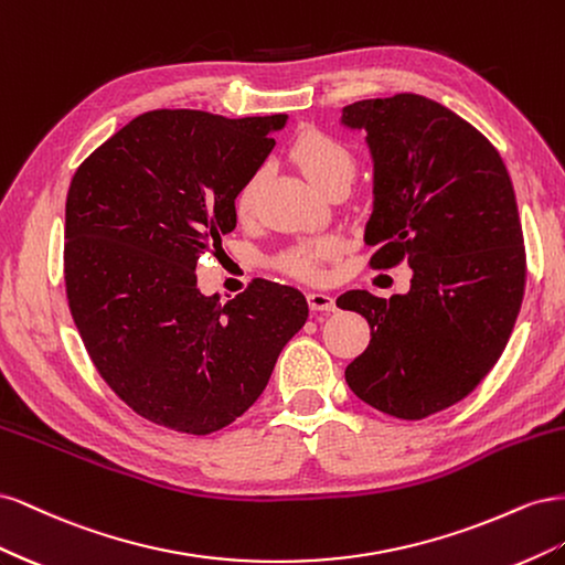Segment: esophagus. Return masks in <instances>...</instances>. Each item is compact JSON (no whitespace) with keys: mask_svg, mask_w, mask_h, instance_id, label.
I'll use <instances>...</instances> for the list:
<instances>
[{"mask_svg":"<svg viewBox=\"0 0 565 565\" xmlns=\"http://www.w3.org/2000/svg\"><path fill=\"white\" fill-rule=\"evenodd\" d=\"M306 299H309L311 311H334L337 309L334 297L328 292H309V297Z\"/></svg>","mask_w":565,"mask_h":565,"instance_id":"1","label":"esophagus"}]
</instances>
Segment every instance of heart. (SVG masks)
I'll return each mask as SVG.
<instances>
[{
    "mask_svg": "<svg viewBox=\"0 0 565 565\" xmlns=\"http://www.w3.org/2000/svg\"><path fill=\"white\" fill-rule=\"evenodd\" d=\"M292 156L295 164L299 167V172L303 179L309 181L316 191H324L330 183L339 179H349L353 177V158L351 152L334 141L332 136L320 134V131H303L299 139L292 146ZM259 191H262V174L249 177L241 191L235 195V214L241 221H252L256 214V202H259ZM334 252V245L328 241H318V243H303L292 249H287L280 259V266L292 273L297 278L313 280L320 276L322 262Z\"/></svg>",
    "mask_w": 565,
    "mask_h": 565,
    "instance_id": "heart-1",
    "label": "heart"
}]
</instances>
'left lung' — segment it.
I'll return each mask as SVG.
<instances>
[{
  "label": "left lung",
  "mask_w": 565,
  "mask_h": 565,
  "mask_svg": "<svg viewBox=\"0 0 565 565\" xmlns=\"http://www.w3.org/2000/svg\"><path fill=\"white\" fill-rule=\"evenodd\" d=\"M339 125L370 148L372 264L413 268L405 295L337 299L372 330L347 384L386 415L429 417L478 386L514 330L525 287L514 185L481 131L424 96L358 100Z\"/></svg>",
  "instance_id": "left-lung-1"
}]
</instances>
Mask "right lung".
<instances>
[{
  "label": "right lung",
  "instance_id": "obj_1",
  "mask_svg": "<svg viewBox=\"0 0 565 565\" xmlns=\"http://www.w3.org/2000/svg\"><path fill=\"white\" fill-rule=\"evenodd\" d=\"M287 115L134 117L84 160L65 200V287L100 377L136 415L181 434L224 429L262 396L309 318L295 287L254 280L221 303L195 264L235 228V195Z\"/></svg>",
  "mask_w": 565,
  "mask_h": 565
}]
</instances>
